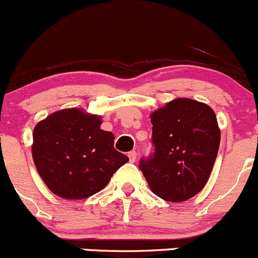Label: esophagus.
Instances as JSON below:
<instances>
[{
	"label": "esophagus",
	"instance_id": "34e87169",
	"mask_svg": "<svg viewBox=\"0 0 258 258\" xmlns=\"http://www.w3.org/2000/svg\"><path fill=\"white\" fill-rule=\"evenodd\" d=\"M128 156H129V160L132 161V163H134L135 159H137V151L135 150L130 151V153H128Z\"/></svg>",
	"mask_w": 258,
	"mask_h": 258
}]
</instances>
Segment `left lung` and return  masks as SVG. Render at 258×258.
Segmentation results:
<instances>
[{
    "label": "left lung",
    "instance_id": "8db88e82",
    "mask_svg": "<svg viewBox=\"0 0 258 258\" xmlns=\"http://www.w3.org/2000/svg\"><path fill=\"white\" fill-rule=\"evenodd\" d=\"M154 153L139 169L151 191L171 203L186 201L208 182L220 147L215 111L196 100L177 98L151 114Z\"/></svg>",
    "mask_w": 258,
    "mask_h": 258
}]
</instances>
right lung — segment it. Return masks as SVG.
Masks as SVG:
<instances>
[{
	"label": "right lung",
	"mask_w": 258,
	"mask_h": 258,
	"mask_svg": "<svg viewBox=\"0 0 258 258\" xmlns=\"http://www.w3.org/2000/svg\"><path fill=\"white\" fill-rule=\"evenodd\" d=\"M100 116L63 109L33 130L37 171L55 195L81 200L99 192L129 158L114 149L113 133L100 129Z\"/></svg>",
	"instance_id": "obj_1"
}]
</instances>
